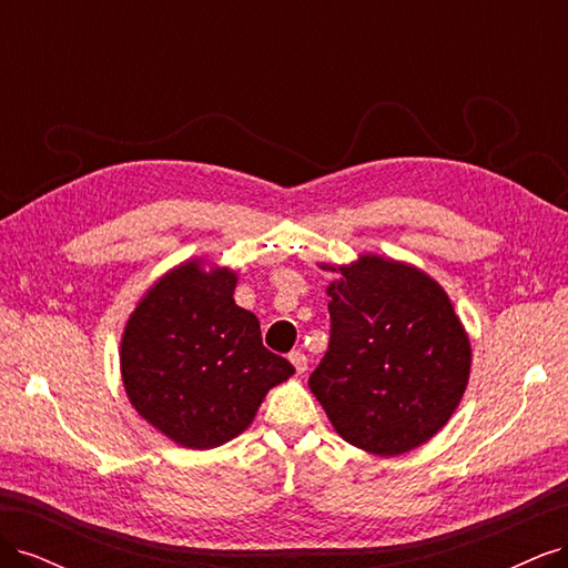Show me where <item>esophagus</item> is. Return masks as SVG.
I'll list each match as a JSON object with an SVG mask.
<instances>
[{
    "instance_id": "1",
    "label": "esophagus",
    "mask_w": 568,
    "mask_h": 568,
    "mask_svg": "<svg viewBox=\"0 0 568 568\" xmlns=\"http://www.w3.org/2000/svg\"><path fill=\"white\" fill-rule=\"evenodd\" d=\"M288 359H291V365L296 367V372H298V374H303V372L307 369V357H305V353H301V351H291V353H288Z\"/></svg>"
}]
</instances>
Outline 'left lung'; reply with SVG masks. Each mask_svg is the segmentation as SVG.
I'll return each mask as SVG.
<instances>
[{"label": "left lung", "instance_id": "1", "mask_svg": "<svg viewBox=\"0 0 568 568\" xmlns=\"http://www.w3.org/2000/svg\"><path fill=\"white\" fill-rule=\"evenodd\" d=\"M334 272L329 346L311 388L348 443L403 455L450 419L469 379V338L417 267L365 255Z\"/></svg>", "mask_w": 568, "mask_h": 568}]
</instances>
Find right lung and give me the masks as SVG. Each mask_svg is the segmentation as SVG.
<instances>
[{"label": "right lung", "mask_w": 568, "mask_h": 568, "mask_svg": "<svg viewBox=\"0 0 568 568\" xmlns=\"http://www.w3.org/2000/svg\"><path fill=\"white\" fill-rule=\"evenodd\" d=\"M230 270L184 263L132 313L120 367L130 403L168 438L209 450L239 436L294 365L263 346L261 322L234 303Z\"/></svg>", "instance_id": "obj_1"}]
</instances>
